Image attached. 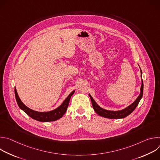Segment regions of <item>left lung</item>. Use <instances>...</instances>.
Segmentation results:
<instances>
[{
    "mask_svg": "<svg viewBox=\"0 0 160 160\" xmlns=\"http://www.w3.org/2000/svg\"><path fill=\"white\" fill-rule=\"evenodd\" d=\"M141 74H142V71H141ZM143 87H144V84H143V81L142 80V85L141 87V93L138 98L136 99V100L129 106L127 108L121 110V111H108L104 109L101 108L98 105V104L96 102V101L94 100V99L92 98L90 94V98L91 99V101H92V107L96 111V113H98L99 116H101L104 118H110V119H118V118H123L128 115H129L130 113L133 112V111L136 108V107L138 106L139 101H141L142 95H143Z\"/></svg>",
    "mask_w": 160,
    "mask_h": 160,
    "instance_id": "8db88e82",
    "label": "left lung"
}]
</instances>
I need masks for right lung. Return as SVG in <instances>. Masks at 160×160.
<instances>
[{
  "label": "right lung",
  "instance_id": "right-lung-1",
  "mask_svg": "<svg viewBox=\"0 0 160 160\" xmlns=\"http://www.w3.org/2000/svg\"><path fill=\"white\" fill-rule=\"evenodd\" d=\"M74 92H75V90H73L72 92H71V94L68 96L66 98V99L64 101L62 104L56 109L51 111H48V112H38L30 109L22 102V101L20 100L18 96L16 87L14 88L15 97L19 108L21 109L24 112H25L32 118L35 120H37L39 122H43L56 121L61 118L64 115V114L66 112L68 104H69L70 99L72 96L74 94Z\"/></svg>",
  "mask_w": 160,
  "mask_h": 160
}]
</instances>
